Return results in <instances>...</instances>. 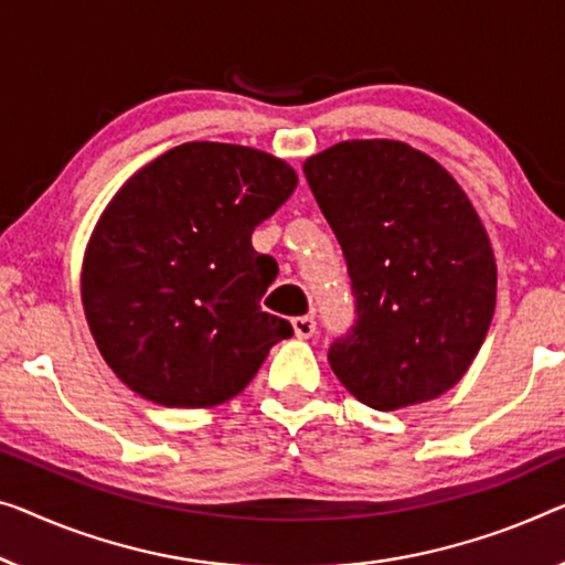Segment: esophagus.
Listing matches in <instances>:
<instances>
[{
  "label": "esophagus",
  "mask_w": 565,
  "mask_h": 565,
  "mask_svg": "<svg viewBox=\"0 0 565 565\" xmlns=\"http://www.w3.org/2000/svg\"><path fill=\"white\" fill-rule=\"evenodd\" d=\"M291 327H294V334L301 337V340H307V337H311V334L317 332L315 317H309V315H305V317H294V319H291Z\"/></svg>",
  "instance_id": "esophagus-1"
}]
</instances>
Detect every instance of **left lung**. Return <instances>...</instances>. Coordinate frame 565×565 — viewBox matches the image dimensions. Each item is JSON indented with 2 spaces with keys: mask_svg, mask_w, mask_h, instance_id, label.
Returning a JSON list of instances; mask_svg holds the SVG:
<instances>
[{
  "mask_svg": "<svg viewBox=\"0 0 565 565\" xmlns=\"http://www.w3.org/2000/svg\"><path fill=\"white\" fill-rule=\"evenodd\" d=\"M305 174L355 297V322L327 352L337 381L375 411L439 398L494 315L498 266L477 210L436 159L393 139L342 141Z\"/></svg>",
  "mask_w": 565,
  "mask_h": 565,
  "instance_id": "1",
  "label": "left lung"
}]
</instances>
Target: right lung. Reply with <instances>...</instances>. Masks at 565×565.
<instances>
[{"instance_id": "right-lung-1", "label": "right lung", "mask_w": 565, "mask_h": 565, "mask_svg": "<svg viewBox=\"0 0 565 565\" xmlns=\"http://www.w3.org/2000/svg\"><path fill=\"white\" fill-rule=\"evenodd\" d=\"M294 188L281 159L190 141L116 192L83 258L81 299L100 355L134 393L170 408L217 406L294 334L260 309L279 268L250 246Z\"/></svg>"}]
</instances>
